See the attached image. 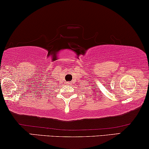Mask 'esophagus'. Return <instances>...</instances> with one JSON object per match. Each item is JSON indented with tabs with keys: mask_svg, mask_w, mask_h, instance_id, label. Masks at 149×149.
Here are the masks:
<instances>
[{
	"mask_svg": "<svg viewBox=\"0 0 149 149\" xmlns=\"http://www.w3.org/2000/svg\"><path fill=\"white\" fill-rule=\"evenodd\" d=\"M67 83H68V84H70V81H68V82H67Z\"/></svg>",
	"mask_w": 149,
	"mask_h": 149,
	"instance_id": "34e87169",
	"label": "esophagus"
}]
</instances>
